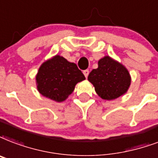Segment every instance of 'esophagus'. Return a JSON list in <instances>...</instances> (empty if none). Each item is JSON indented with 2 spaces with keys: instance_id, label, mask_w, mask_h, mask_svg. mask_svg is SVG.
Returning <instances> with one entry per match:
<instances>
[{
  "instance_id": "1",
  "label": "esophagus",
  "mask_w": 158,
  "mask_h": 158,
  "mask_svg": "<svg viewBox=\"0 0 158 158\" xmlns=\"http://www.w3.org/2000/svg\"><path fill=\"white\" fill-rule=\"evenodd\" d=\"M84 76L86 77V78H88V75H89V71L88 70V69H85V70H84Z\"/></svg>"
}]
</instances>
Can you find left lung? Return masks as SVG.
I'll list each match as a JSON object with an SVG mask.
<instances>
[{
  "mask_svg": "<svg viewBox=\"0 0 158 158\" xmlns=\"http://www.w3.org/2000/svg\"><path fill=\"white\" fill-rule=\"evenodd\" d=\"M98 64V68L90 72L88 79L98 96L112 100L124 94L131 84V76L126 67L109 56L100 59Z\"/></svg>",
  "mask_w": 158,
  "mask_h": 158,
  "instance_id": "1",
  "label": "left lung"
}]
</instances>
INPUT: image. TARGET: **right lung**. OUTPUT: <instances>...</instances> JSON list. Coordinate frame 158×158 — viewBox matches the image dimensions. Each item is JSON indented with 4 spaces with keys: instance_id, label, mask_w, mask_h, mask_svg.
<instances>
[{
    "instance_id": "add662e5",
    "label": "right lung",
    "mask_w": 158,
    "mask_h": 158,
    "mask_svg": "<svg viewBox=\"0 0 158 158\" xmlns=\"http://www.w3.org/2000/svg\"><path fill=\"white\" fill-rule=\"evenodd\" d=\"M35 79L40 94L55 102H63L85 77L75 64L55 55L40 65Z\"/></svg>"
}]
</instances>
